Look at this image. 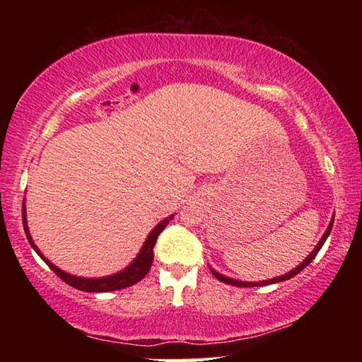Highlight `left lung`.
<instances>
[{"label": "left lung", "instance_id": "8db88e82", "mask_svg": "<svg viewBox=\"0 0 362 362\" xmlns=\"http://www.w3.org/2000/svg\"><path fill=\"white\" fill-rule=\"evenodd\" d=\"M332 225H334V218L330 220V223H329V226H327V230H326V233H324L322 235V238H321V241L317 243V246L315 247V250L313 252H311L308 257H306V259L300 263V265L297 267V268H293L291 273H287V274H283V276H278V278H274V279H269V281H260V283H243V281H238V279H231V278H226V276H223V274H220V273H217V272H214V269H211L212 272V274L214 276H216L218 281H222V283H225V284H231V286H238V287H255V286H267V284H274V283H281V281H286V279H291V278H293L296 276V274H298L300 272H302L303 268H306L310 265V262L315 259V257L317 255V252H320V249L322 247V244L326 243V240H327V236H329V233H330V230H332Z\"/></svg>", "mask_w": 362, "mask_h": 362}]
</instances>
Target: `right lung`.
<instances>
[{
	"mask_svg": "<svg viewBox=\"0 0 362 362\" xmlns=\"http://www.w3.org/2000/svg\"><path fill=\"white\" fill-rule=\"evenodd\" d=\"M174 216H169L168 218H164L163 222H159L153 231L146 238V241L144 243L142 249H140L139 255L136 257V260H134L129 267L126 269H122V272L112 274V276H105V278H78V276H71V274L62 272V269H59L56 265H52L51 262H49L45 255L40 252V249L35 246V243L32 240V236H30V231H28V226H27V217H25V206H22V222H23V230H25V235H27V240L28 243L32 244V247L35 249V252L38 254L42 260L47 263V267L52 269L54 273L57 274V276L65 281L66 284L75 287L78 291H84V292H110V291H119V289H124V287H129L134 286L136 283H139L140 279L145 278V274L148 273V269L151 268V263H153V247H155L156 240L159 236V233H161L164 228H166V225L173 220Z\"/></svg>",
	"mask_w": 362,
	"mask_h": 362,
	"instance_id": "obj_1",
	"label": "right lung"
}]
</instances>
